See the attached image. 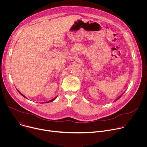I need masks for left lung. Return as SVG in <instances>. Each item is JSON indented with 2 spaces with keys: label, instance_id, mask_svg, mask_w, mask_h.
<instances>
[{
  "label": "left lung",
  "instance_id": "obj_1",
  "mask_svg": "<svg viewBox=\"0 0 147 147\" xmlns=\"http://www.w3.org/2000/svg\"><path fill=\"white\" fill-rule=\"evenodd\" d=\"M121 96H122V95H121V96H119V98H118V99H117H117H119V98H120V97H121Z\"/></svg>",
  "mask_w": 147,
  "mask_h": 147
}]
</instances>
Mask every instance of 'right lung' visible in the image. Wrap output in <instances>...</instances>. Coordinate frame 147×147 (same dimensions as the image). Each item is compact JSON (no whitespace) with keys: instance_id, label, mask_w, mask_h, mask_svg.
Masks as SVG:
<instances>
[{"instance_id":"obj_1","label":"right lung","mask_w":147,"mask_h":147,"mask_svg":"<svg viewBox=\"0 0 147 147\" xmlns=\"http://www.w3.org/2000/svg\"><path fill=\"white\" fill-rule=\"evenodd\" d=\"M18 92H19V91H18ZM20 94H21V95H22V96H24V97H25V98H26V96H24V95H23V94H21V93H20ZM56 98H53V99H52V100H49V101H48V102H47V103H48V102H52V101H53V100H55V99H56ZM45 103H46V102H45Z\"/></svg>"}]
</instances>
